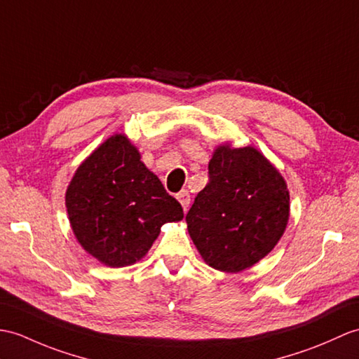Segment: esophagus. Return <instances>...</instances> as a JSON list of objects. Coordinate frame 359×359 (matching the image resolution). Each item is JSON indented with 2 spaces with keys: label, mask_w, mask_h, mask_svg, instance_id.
Segmentation results:
<instances>
[{
  "label": "esophagus",
  "mask_w": 359,
  "mask_h": 359,
  "mask_svg": "<svg viewBox=\"0 0 359 359\" xmlns=\"http://www.w3.org/2000/svg\"><path fill=\"white\" fill-rule=\"evenodd\" d=\"M176 197H177V200L180 202V205H182L183 210L187 211V208H188V206H189V203H191V196H189L188 191H187V189L180 191V193H179Z\"/></svg>",
  "instance_id": "34e87169"
}]
</instances>
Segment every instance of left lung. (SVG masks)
<instances>
[{
    "instance_id": "8db88e82",
    "label": "left lung",
    "mask_w": 359,
    "mask_h": 359,
    "mask_svg": "<svg viewBox=\"0 0 359 359\" xmlns=\"http://www.w3.org/2000/svg\"><path fill=\"white\" fill-rule=\"evenodd\" d=\"M206 187L187 214L188 232L214 269L251 268L278 243L289 220V191L252 147L215 149Z\"/></svg>"
}]
</instances>
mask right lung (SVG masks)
<instances>
[{
  "instance_id": "1",
  "label": "right lung",
  "mask_w": 359,
  "mask_h": 359,
  "mask_svg": "<svg viewBox=\"0 0 359 359\" xmlns=\"http://www.w3.org/2000/svg\"><path fill=\"white\" fill-rule=\"evenodd\" d=\"M65 205L81 246L111 268L140 260L163 223L183 219L180 203L122 135L107 139L82 162Z\"/></svg>"
}]
</instances>
